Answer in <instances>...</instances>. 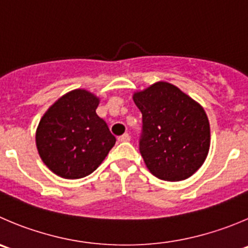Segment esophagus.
<instances>
[{"instance_id": "obj_1", "label": "esophagus", "mask_w": 248, "mask_h": 248, "mask_svg": "<svg viewBox=\"0 0 248 248\" xmlns=\"http://www.w3.org/2000/svg\"><path fill=\"white\" fill-rule=\"evenodd\" d=\"M131 140V137H129L128 133L122 134L121 137H119V141H129Z\"/></svg>"}]
</instances>
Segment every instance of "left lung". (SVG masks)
<instances>
[{"instance_id":"8db88e82","label":"left lung","mask_w":248,"mask_h":248,"mask_svg":"<svg viewBox=\"0 0 248 248\" xmlns=\"http://www.w3.org/2000/svg\"><path fill=\"white\" fill-rule=\"evenodd\" d=\"M141 112L139 151L158 179L179 182L202 166L210 150V122L199 103L168 82L136 93Z\"/></svg>"}]
</instances>
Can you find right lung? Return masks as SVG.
<instances>
[{
	"instance_id": "obj_1",
	"label": "right lung",
	"mask_w": 248,
	"mask_h": 248,
	"mask_svg": "<svg viewBox=\"0 0 248 248\" xmlns=\"http://www.w3.org/2000/svg\"><path fill=\"white\" fill-rule=\"evenodd\" d=\"M99 99L85 90L66 93L38 124L36 145L45 165L57 175L78 179L103 162L116 138L95 112Z\"/></svg>"
}]
</instances>
